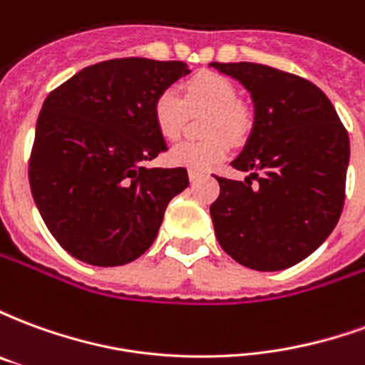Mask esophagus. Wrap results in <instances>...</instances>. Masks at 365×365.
<instances>
[{
  "label": "esophagus",
  "mask_w": 365,
  "mask_h": 365,
  "mask_svg": "<svg viewBox=\"0 0 365 365\" xmlns=\"http://www.w3.org/2000/svg\"><path fill=\"white\" fill-rule=\"evenodd\" d=\"M203 175H205V174H201V172H193V170H190V182L191 183L199 182V180H201Z\"/></svg>",
  "instance_id": "obj_1"
}]
</instances>
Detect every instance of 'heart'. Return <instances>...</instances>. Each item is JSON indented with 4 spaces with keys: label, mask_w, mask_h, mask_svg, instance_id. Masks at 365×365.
Listing matches in <instances>:
<instances>
[{
    "label": "heart",
    "mask_w": 365,
    "mask_h": 365,
    "mask_svg": "<svg viewBox=\"0 0 365 365\" xmlns=\"http://www.w3.org/2000/svg\"><path fill=\"white\" fill-rule=\"evenodd\" d=\"M205 107L209 109L203 140H183L168 152L172 166L205 172L230 150L232 143H245L252 130V111L237 99V88L229 78L217 72H199L182 86V99L174 91L164 90L152 101V123L166 140H175L183 133L185 110Z\"/></svg>",
    "instance_id": "1"
}]
</instances>
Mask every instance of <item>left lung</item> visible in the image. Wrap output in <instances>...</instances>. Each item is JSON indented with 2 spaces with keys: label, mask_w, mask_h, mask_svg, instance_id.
<instances>
[{
  "label": "left lung",
  "mask_w": 365,
  "mask_h": 365,
  "mask_svg": "<svg viewBox=\"0 0 365 365\" xmlns=\"http://www.w3.org/2000/svg\"><path fill=\"white\" fill-rule=\"evenodd\" d=\"M250 91L254 128L232 168L217 178L215 235L246 268L277 272L313 254L336 227L346 197L350 140L334 105L313 82L277 68L211 62Z\"/></svg>",
  "instance_id": "obj_1"
}]
</instances>
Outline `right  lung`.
<instances>
[{
    "mask_svg": "<svg viewBox=\"0 0 365 365\" xmlns=\"http://www.w3.org/2000/svg\"><path fill=\"white\" fill-rule=\"evenodd\" d=\"M187 72L180 60H105L44 99L29 183L44 225L78 260L113 268L143 256L190 185L185 168H144L166 150L152 101Z\"/></svg>",
    "mask_w": 365,
    "mask_h": 365,
    "instance_id": "add662e5",
    "label": "right lung"
}]
</instances>
